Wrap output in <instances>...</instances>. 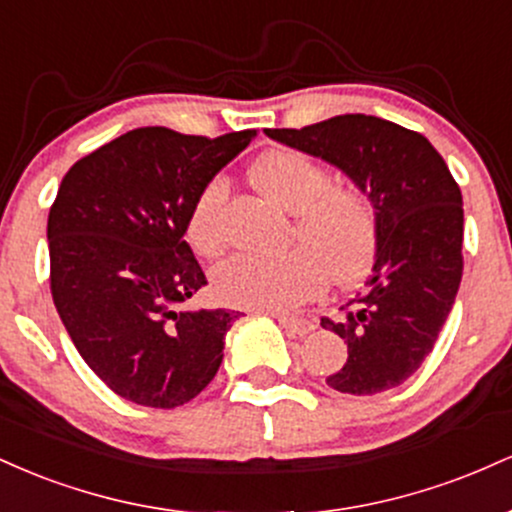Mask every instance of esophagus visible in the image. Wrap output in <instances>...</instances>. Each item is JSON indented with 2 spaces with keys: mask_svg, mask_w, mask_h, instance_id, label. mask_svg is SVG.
<instances>
[{
  "mask_svg": "<svg viewBox=\"0 0 512 512\" xmlns=\"http://www.w3.org/2000/svg\"><path fill=\"white\" fill-rule=\"evenodd\" d=\"M276 320H279V325L284 327L286 332L291 334H308L313 330V322L305 320V317H293V315H276Z\"/></svg>",
  "mask_w": 512,
  "mask_h": 512,
  "instance_id": "esophagus-1",
  "label": "esophagus"
}]
</instances>
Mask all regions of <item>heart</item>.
Instances as JSON below:
<instances>
[{
	"label": "heart",
	"mask_w": 512,
	"mask_h": 512,
	"mask_svg": "<svg viewBox=\"0 0 512 512\" xmlns=\"http://www.w3.org/2000/svg\"><path fill=\"white\" fill-rule=\"evenodd\" d=\"M248 178L260 195L291 211L284 255H233L214 269V291L223 303L248 310H284L315 296L322 279L349 286L366 274L378 248V209L354 180L332 178L313 156L293 149L267 151ZM228 185L214 175L187 209L185 233L207 257L223 250V207Z\"/></svg>",
	"instance_id": "obj_1"
}]
</instances>
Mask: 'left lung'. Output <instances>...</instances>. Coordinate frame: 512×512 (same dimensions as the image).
<instances>
[{"label": "left lung", "mask_w": 512, "mask_h": 512, "mask_svg": "<svg viewBox=\"0 0 512 512\" xmlns=\"http://www.w3.org/2000/svg\"><path fill=\"white\" fill-rule=\"evenodd\" d=\"M276 142L325 158L378 209V252L342 315L322 317L349 346L332 390L375 395L433 351L462 279V192L424 134L373 115H337L301 129H267Z\"/></svg>", "instance_id": "left-lung-1"}]
</instances>
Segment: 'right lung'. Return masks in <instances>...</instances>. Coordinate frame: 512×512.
<instances>
[{"label": "right lung", "instance_id": "obj_1", "mask_svg": "<svg viewBox=\"0 0 512 512\" xmlns=\"http://www.w3.org/2000/svg\"><path fill=\"white\" fill-rule=\"evenodd\" d=\"M257 129L195 137L137 127L79 158L48 216L50 291L88 368L154 409L190 402L223 358L233 310H185L207 284L185 240L197 190Z\"/></svg>", "mask_w": 512, "mask_h": 512}]
</instances>
